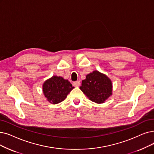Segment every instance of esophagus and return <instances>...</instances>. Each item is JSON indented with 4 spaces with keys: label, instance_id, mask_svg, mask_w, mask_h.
<instances>
[{
    "label": "esophagus",
    "instance_id": "obj_1",
    "mask_svg": "<svg viewBox=\"0 0 154 154\" xmlns=\"http://www.w3.org/2000/svg\"><path fill=\"white\" fill-rule=\"evenodd\" d=\"M80 84H81L80 81H76V82H74L73 83V85L74 87H79L80 85Z\"/></svg>",
    "mask_w": 154,
    "mask_h": 154
}]
</instances>
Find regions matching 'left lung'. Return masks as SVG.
I'll return each instance as SVG.
<instances>
[{"label": "left lung", "instance_id": "obj_1", "mask_svg": "<svg viewBox=\"0 0 154 154\" xmlns=\"http://www.w3.org/2000/svg\"><path fill=\"white\" fill-rule=\"evenodd\" d=\"M84 94L91 101L97 104L104 103L112 94L111 80L103 73L94 70L86 75L80 87Z\"/></svg>", "mask_w": 154, "mask_h": 154}]
</instances>
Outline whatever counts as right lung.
<instances>
[{
	"label": "right lung",
	"mask_w": 154,
	"mask_h": 154,
	"mask_svg": "<svg viewBox=\"0 0 154 154\" xmlns=\"http://www.w3.org/2000/svg\"><path fill=\"white\" fill-rule=\"evenodd\" d=\"M42 87L44 96L52 104H57L64 101L74 88L68 80L57 75H53L45 81Z\"/></svg>",
	"instance_id": "obj_1"
}]
</instances>
